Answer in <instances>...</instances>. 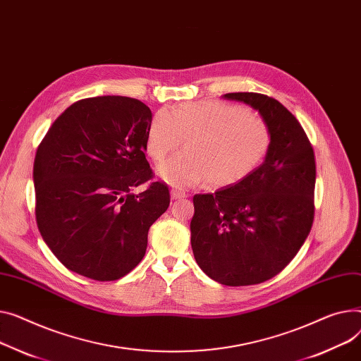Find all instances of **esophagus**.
<instances>
[{"instance_id": "1", "label": "esophagus", "mask_w": 361, "mask_h": 361, "mask_svg": "<svg viewBox=\"0 0 361 361\" xmlns=\"http://www.w3.org/2000/svg\"><path fill=\"white\" fill-rule=\"evenodd\" d=\"M187 197V195L184 193V191L181 190H171V199L173 200H180V199H184Z\"/></svg>"}]
</instances>
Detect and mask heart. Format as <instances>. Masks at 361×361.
<instances>
[{"label":"heart","mask_w":361,"mask_h":361,"mask_svg":"<svg viewBox=\"0 0 361 361\" xmlns=\"http://www.w3.org/2000/svg\"><path fill=\"white\" fill-rule=\"evenodd\" d=\"M185 137L184 152L158 166V176L178 188L207 180L231 187L250 177L266 158L271 133L266 120L245 107L224 102H191L159 110L147 132L148 155L159 162Z\"/></svg>","instance_id":"1"}]
</instances>
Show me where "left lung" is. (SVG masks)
Segmentation results:
<instances>
[{
    "label": "left lung",
    "mask_w": 361,
    "mask_h": 361,
    "mask_svg": "<svg viewBox=\"0 0 361 361\" xmlns=\"http://www.w3.org/2000/svg\"><path fill=\"white\" fill-rule=\"evenodd\" d=\"M224 97L258 110L270 128L271 145L244 181L193 197L191 248L214 281L250 286L279 274L310 232L315 154L298 118L277 100L258 92Z\"/></svg>",
    "instance_id": "1"
}]
</instances>
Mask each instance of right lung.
Masks as SVG:
<instances>
[{
	"label": "right lung",
	"mask_w": 361,
	"mask_h": 361,
	"mask_svg": "<svg viewBox=\"0 0 361 361\" xmlns=\"http://www.w3.org/2000/svg\"><path fill=\"white\" fill-rule=\"evenodd\" d=\"M152 113L122 95L84 99L69 106L36 152V222L63 266L97 281L132 271L145 255L151 225L170 206L152 178L145 140Z\"/></svg>",
	"instance_id": "obj_1"
}]
</instances>
